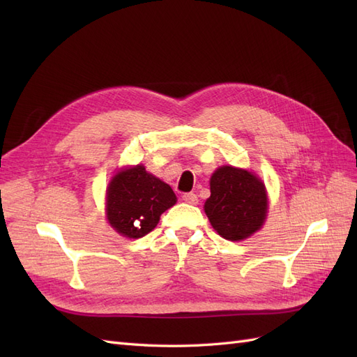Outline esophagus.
Segmentation results:
<instances>
[{"label": "esophagus", "instance_id": "34e87169", "mask_svg": "<svg viewBox=\"0 0 357 357\" xmlns=\"http://www.w3.org/2000/svg\"><path fill=\"white\" fill-rule=\"evenodd\" d=\"M183 201L185 202H188V204H192V205H195L197 202H198V197H197V193H193V192H188V193H183Z\"/></svg>", "mask_w": 357, "mask_h": 357}]
</instances>
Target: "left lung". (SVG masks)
Here are the masks:
<instances>
[{
    "label": "left lung",
    "instance_id": "8db88e82",
    "mask_svg": "<svg viewBox=\"0 0 357 357\" xmlns=\"http://www.w3.org/2000/svg\"><path fill=\"white\" fill-rule=\"evenodd\" d=\"M210 190L204 210L225 240L240 241L261 229L268 199L264 183L252 172L222 167L211 176Z\"/></svg>",
    "mask_w": 357,
    "mask_h": 357
}]
</instances>
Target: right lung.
<instances>
[{
	"mask_svg": "<svg viewBox=\"0 0 357 357\" xmlns=\"http://www.w3.org/2000/svg\"><path fill=\"white\" fill-rule=\"evenodd\" d=\"M176 193L143 165L128 168L113 177L107 189V218L113 228L129 238L152 231L160 214L176 204Z\"/></svg>",
	"mask_w": 357,
	"mask_h": 357,
	"instance_id": "add662e5",
	"label": "right lung"
}]
</instances>
